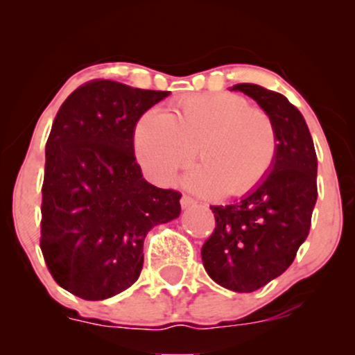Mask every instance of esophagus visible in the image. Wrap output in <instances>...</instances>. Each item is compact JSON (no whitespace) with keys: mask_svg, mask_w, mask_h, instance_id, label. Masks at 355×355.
<instances>
[{"mask_svg":"<svg viewBox=\"0 0 355 355\" xmlns=\"http://www.w3.org/2000/svg\"><path fill=\"white\" fill-rule=\"evenodd\" d=\"M180 205L183 210H187V209H191V207L197 205V202H195L191 197H189V195H183V197L180 198Z\"/></svg>","mask_w":355,"mask_h":355,"instance_id":"obj_1","label":"esophagus"}]
</instances>
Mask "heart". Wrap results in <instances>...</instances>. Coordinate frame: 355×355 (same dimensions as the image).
Masks as SVG:
<instances>
[{"label": "heart", "mask_w": 355, "mask_h": 355, "mask_svg": "<svg viewBox=\"0 0 355 355\" xmlns=\"http://www.w3.org/2000/svg\"><path fill=\"white\" fill-rule=\"evenodd\" d=\"M137 158L145 172L162 185L195 158L202 165L187 178L198 193L237 197L254 190L275 164V125L262 110L232 93L191 95L173 112L148 110L133 132Z\"/></svg>", "instance_id": "obj_1"}]
</instances>
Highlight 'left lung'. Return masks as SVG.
I'll return each instance as SVG.
<instances>
[{
    "mask_svg": "<svg viewBox=\"0 0 355 355\" xmlns=\"http://www.w3.org/2000/svg\"><path fill=\"white\" fill-rule=\"evenodd\" d=\"M232 89L254 98L275 125V164L245 198L211 205L214 234L202 247L207 274L234 292H254L282 275L307 239L317 202V155L302 113L284 95L252 83Z\"/></svg>",
    "mask_w": 355,
    "mask_h": 355,
    "instance_id": "obj_1",
    "label": "left lung"
}]
</instances>
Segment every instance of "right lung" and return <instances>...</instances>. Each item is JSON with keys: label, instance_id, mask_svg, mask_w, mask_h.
<instances>
[{"label": "right lung", "instance_id": "1", "mask_svg": "<svg viewBox=\"0 0 355 355\" xmlns=\"http://www.w3.org/2000/svg\"><path fill=\"white\" fill-rule=\"evenodd\" d=\"M168 95L93 80L56 113L40 247L55 282L80 299L103 300L135 284L146 234L180 215V191L146 182L133 148L138 118Z\"/></svg>", "mask_w": 355, "mask_h": 355}]
</instances>
